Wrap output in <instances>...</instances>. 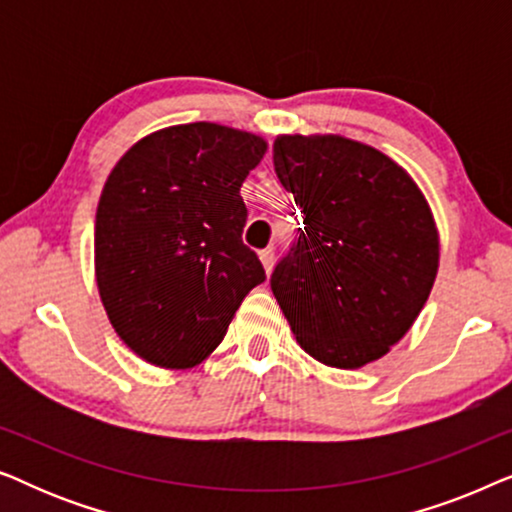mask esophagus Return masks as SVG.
Here are the masks:
<instances>
[{"mask_svg": "<svg viewBox=\"0 0 512 512\" xmlns=\"http://www.w3.org/2000/svg\"><path fill=\"white\" fill-rule=\"evenodd\" d=\"M258 256H261V263H263L265 272H268V275H270L272 268H275V251H272V249H263Z\"/></svg>", "mask_w": 512, "mask_h": 512, "instance_id": "34e87169", "label": "esophagus"}]
</instances>
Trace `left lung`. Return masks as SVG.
<instances>
[{
  "label": "left lung",
  "instance_id": "1",
  "mask_svg": "<svg viewBox=\"0 0 512 512\" xmlns=\"http://www.w3.org/2000/svg\"><path fill=\"white\" fill-rule=\"evenodd\" d=\"M272 160L305 226L270 277L298 345L342 370L382 359L436 282L429 202L401 165L340 135H279Z\"/></svg>",
  "mask_w": 512,
  "mask_h": 512
}]
</instances>
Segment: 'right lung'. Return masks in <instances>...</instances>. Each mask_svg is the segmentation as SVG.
Wrapping results in <instances>:
<instances>
[{
    "label": "right lung",
    "mask_w": 512,
    "mask_h": 512,
    "mask_svg": "<svg viewBox=\"0 0 512 512\" xmlns=\"http://www.w3.org/2000/svg\"><path fill=\"white\" fill-rule=\"evenodd\" d=\"M265 151L263 137L202 121L151 132L111 170L95 214V277L111 326L139 359L198 366L265 282L242 242L240 195Z\"/></svg>",
    "instance_id": "obj_1"
}]
</instances>
